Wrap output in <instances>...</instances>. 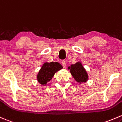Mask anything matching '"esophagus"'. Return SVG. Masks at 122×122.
<instances>
[{"label": "esophagus", "instance_id": "esophagus-1", "mask_svg": "<svg viewBox=\"0 0 122 122\" xmlns=\"http://www.w3.org/2000/svg\"><path fill=\"white\" fill-rule=\"evenodd\" d=\"M62 65H63L64 67H65V66H66V62H65V61H64V60H63V61H62Z\"/></svg>", "mask_w": 122, "mask_h": 122}]
</instances>
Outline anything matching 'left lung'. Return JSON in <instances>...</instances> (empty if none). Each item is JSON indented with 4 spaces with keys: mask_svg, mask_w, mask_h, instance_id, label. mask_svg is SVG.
I'll use <instances>...</instances> for the list:
<instances>
[{
    "mask_svg": "<svg viewBox=\"0 0 122 122\" xmlns=\"http://www.w3.org/2000/svg\"><path fill=\"white\" fill-rule=\"evenodd\" d=\"M68 69L70 70L72 76L79 84L85 83L88 81V75L85 69L81 62H77L75 64L71 65Z\"/></svg>",
    "mask_w": 122,
    "mask_h": 122,
    "instance_id": "left-lung-1",
    "label": "left lung"
}]
</instances>
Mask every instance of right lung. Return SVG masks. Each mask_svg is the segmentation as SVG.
<instances>
[{
    "instance_id": "right-lung-1",
    "label": "right lung",
    "mask_w": 122,
    "mask_h": 122,
    "mask_svg": "<svg viewBox=\"0 0 122 122\" xmlns=\"http://www.w3.org/2000/svg\"><path fill=\"white\" fill-rule=\"evenodd\" d=\"M62 65L57 62H44L38 72L37 79L42 85H46L52 79L55 73L62 68Z\"/></svg>"
}]
</instances>
